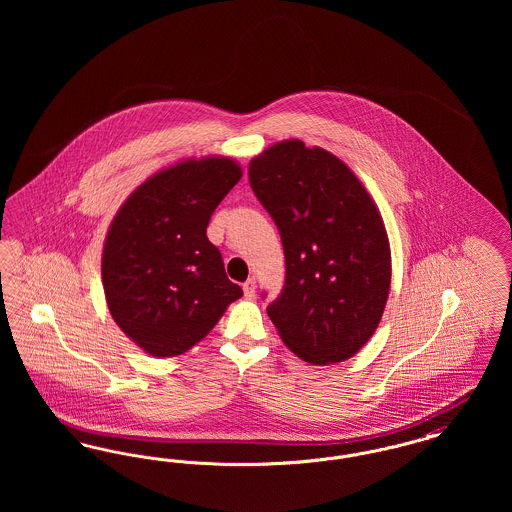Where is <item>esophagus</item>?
I'll return each instance as SVG.
<instances>
[{"label": "esophagus", "instance_id": "34e87169", "mask_svg": "<svg viewBox=\"0 0 512 512\" xmlns=\"http://www.w3.org/2000/svg\"><path fill=\"white\" fill-rule=\"evenodd\" d=\"M255 290H257V284H255V278H249L244 284V293L247 299H253L255 297Z\"/></svg>", "mask_w": 512, "mask_h": 512}]
</instances>
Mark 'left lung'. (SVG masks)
I'll return each instance as SVG.
<instances>
[{"mask_svg": "<svg viewBox=\"0 0 512 512\" xmlns=\"http://www.w3.org/2000/svg\"><path fill=\"white\" fill-rule=\"evenodd\" d=\"M249 184L286 255L268 317L305 363L347 361L376 332L390 293V240L372 195L340 157L301 140L255 155Z\"/></svg>", "mask_w": 512, "mask_h": 512, "instance_id": "8db88e82", "label": "left lung"}]
</instances>
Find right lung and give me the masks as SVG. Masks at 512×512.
<instances>
[{
	"mask_svg": "<svg viewBox=\"0 0 512 512\" xmlns=\"http://www.w3.org/2000/svg\"><path fill=\"white\" fill-rule=\"evenodd\" d=\"M242 174L232 157L178 161L146 178L111 220L101 253L105 301L147 355L186 353L244 295L207 238L213 211Z\"/></svg>",
	"mask_w": 512,
	"mask_h": 512,
	"instance_id": "right-lung-1",
	"label": "right lung"
}]
</instances>
